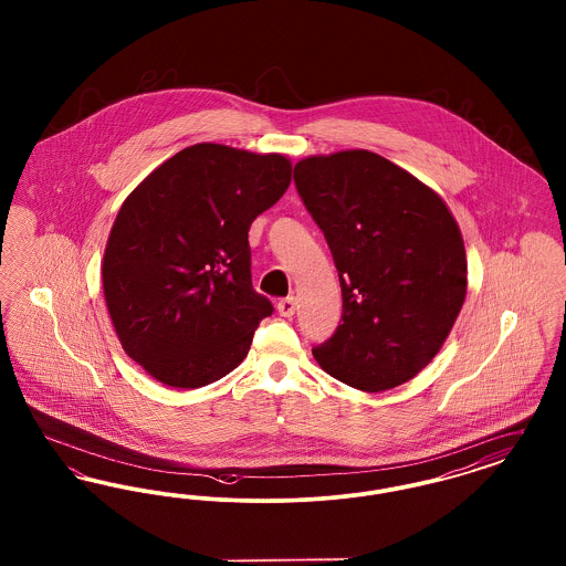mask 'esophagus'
Instances as JSON below:
<instances>
[{
  "label": "esophagus",
  "mask_w": 566,
  "mask_h": 566,
  "mask_svg": "<svg viewBox=\"0 0 566 566\" xmlns=\"http://www.w3.org/2000/svg\"><path fill=\"white\" fill-rule=\"evenodd\" d=\"M277 312H280V314H282V316H286V318H291V316H295V312H296L295 296H284V298H280V301H277Z\"/></svg>",
  "instance_id": "34e87169"
}]
</instances>
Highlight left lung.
<instances>
[{"mask_svg": "<svg viewBox=\"0 0 566 566\" xmlns=\"http://www.w3.org/2000/svg\"><path fill=\"white\" fill-rule=\"evenodd\" d=\"M295 187L331 248L342 324L314 348L326 374L365 392L418 376L457 323L467 256L443 199L369 150L307 157Z\"/></svg>", "mask_w": 566, "mask_h": 566, "instance_id": "8db88e82", "label": "left lung"}]
</instances>
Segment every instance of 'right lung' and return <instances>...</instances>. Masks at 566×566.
Instances as JSON below:
<instances>
[{"instance_id":"right-lung-1","label":"right lung","mask_w":566,"mask_h":566,"mask_svg":"<svg viewBox=\"0 0 566 566\" xmlns=\"http://www.w3.org/2000/svg\"><path fill=\"white\" fill-rule=\"evenodd\" d=\"M293 165L195 144L125 199L104 254V296L135 363L174 388L231 374L273 314L252 289L248 231L286 192Z\"/></svg>"}]
</instances>
